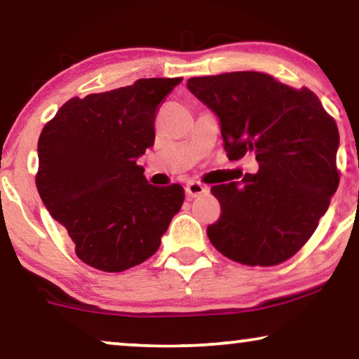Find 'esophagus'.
<instances>
[{
  "mask_svg": "<svg viewBox=\"0 0 359 359\" xmlns=\"http://www.w3.org/2000/svg\"><path fill=\"white\" fill-rule=\"evenodd\" d=\"M209 193V188L205 184H201L198 181H189L188 184H186V194H188V198H199V196H204Z\"/></svg>",
  "mask_w": 359,
  "mask_h": 359,
  "instance_id": "1",
  "label": "esophagus"
}]
</instances>
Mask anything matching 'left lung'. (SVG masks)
I'll return each instance as SVG.
<instances>
[{"label": "left lung", "mask_w": 359, "mask_h": 359, "mask_svg": "<svg viewBox=\"0 0 359 359\" xmlns=\"http://www.w3.org/2000/svg\"><path fill=\"white\" fill-rule=\"evenodd\" d=\"M188 90L220 122L230 160L255 156L258 171L242 183L210 188L222 215L210 243L248 266H274L304 247L340 183L338 127L309 88L259 72L194 76Z\"/></svg>", "instance_id": "1"}]
</instances>
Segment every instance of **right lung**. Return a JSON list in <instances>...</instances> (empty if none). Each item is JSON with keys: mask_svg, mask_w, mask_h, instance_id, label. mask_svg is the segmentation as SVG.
I'll return each instance as SVG.
<instances>
[{"mask_svg": "<svg viewBox=\"0 0 359 359\" xmlns=\"http://www.w3.org/2000/svg\"><path fill=\"white\" fill-rule=\"evenodd\" d=\"M181 80L140 78L72 97L42 129L37 191L93 268L119 273L144 263L183 205V186L149 184L137 165L155 142L156 109Z\"/></svg>", "mask_w": 359, "mask_h": 359, "instance_id": "obj_1", "label": "right lung"}]
</instances>
